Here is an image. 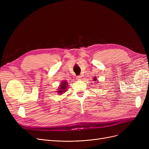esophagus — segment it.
<instances>
[{
    "mask_svg": "<svg viewBox=\"0 0 149 149\" xmlns=\"http://www.w3.org/2000/svg\"><path fill=\"white\" fill-rule=\"evenodd\" d=\"M76 79H77V80H81V76H80V75H79V76H77V77H76Z\"/></svg>",
    "mask_w": 149,
    "mask_h": 149,
    "instance_id": "esophagus-1",
    "label": "esophagus"
}]
</instances>
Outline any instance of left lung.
<instances>
[{"instance_id": "obj_1", "label": "left lung", "mask_w": 149, "mask_h": 149, "mask_svg": "<svg viewBox=\"0 0 149 149\" xmlns=\"http://www.w3.org/2000/svg\"><path fill=\"white\" fill-rule=\"evenodd\" d=\"M93 81H96V80H97V77H95L93 78Z\"/></svg>"}]
</instances>
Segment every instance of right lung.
I'll return each instance as SVG.
<instances>
[{
	"label": "right lung",
	"instance_id": "obj_1",
	"mask_svg": "<svg viewBox=\"0 0 149 149\" xmlns=\"http://www.w3.org/2000/svg\"><path fill=\"white\" fill-rule=\"evenodd\" d=\"M68 82L66 81H62L61 83V84H60L58 91H57L59 93L60 95H61L62 93H65L66 92L67 89H68Z\"/></svg>",
	"mask_w": 149,
	"mask_h": 149
}]
</instances>
